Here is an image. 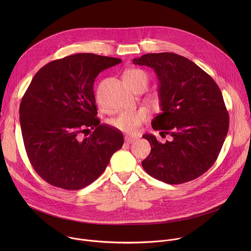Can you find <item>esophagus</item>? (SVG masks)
Wrapping results in <instances>:
<instances>
[{"label": "esophagus", "mask_w": 251, "mask_h": 251, "mask_svg": "<svg viewBox=\"0 0 251 251\" xmlns=\"http://www.w3.org/2000/svg\"><path fill=\"white\" fill-rule=\"evenodd\" d=\"M136 140H137L136 137H130V136H126L125 137V141H126V144L134 143Z\"/></svg>", "instance_id": "obj_1"}]
</instances>
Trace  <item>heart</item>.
I'll use <instances>...</instances> for the list:
<instances>
[{"instance_id": "b5f03b06", "label": "heart", "mask_w": 251, "mask_h": 251, "mask_svg": "<svg viewBox=\"0 0 251 251\" xmlns=\"http://www.w3.org/2000/svg\"><path fill=\"white\" fill-rule=\"evenodd\" d=\"M124 79L131 90H134L139 86H143L146 89L149 83L148 74L140 69H130L126 71L124 75ZM150 115L151 113L149 109L145 107L131 111H123L111 121V124L117 129L134 134L139 131L141 126L150 118Z\"/></svg>"}]
</instances>
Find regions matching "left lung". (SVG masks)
Listing matches in <instances>:
<instances>
[{
    "label": "left lung",
    "mask_w": 251,
    "mask_h": 251,
    "mask_svg": "<svg viewBox=\"0 0 251 251\" xmlns=\"http://www.w3.org/2000/svg\"><path fill=\"white\" fill-rule=\"evenodd\" d=\"M156 73L162 112L151 122L160 135L172 141L159 143L144 134L151 145L142 161L145 171L170 184L195 179L215 162L229 128V114L215 80L185 57L175 53H151L133 59Z\"/></svg>",
    "instance_id": "left-lung-1"
}]
</instances>
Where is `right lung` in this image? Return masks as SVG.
<instances>
[{
	"label": "right lung",
	"instance_id": "1",
	"mask_svg": "<svg viewBox=\"0 0 251 251\" xmlns=\"http://www.w3.org/2000/svg\"><path fill=\"white\" fill-rule=\"evenodd\" d=\"M121 62L80 53L52 61L34 76L20 103V126L32 166L51 185H89L123 147V133L97 117L93 87L100 72Z\"/></svg>",
	"mask_w": 251,
	"mask_h": 251
}]
</instances>
